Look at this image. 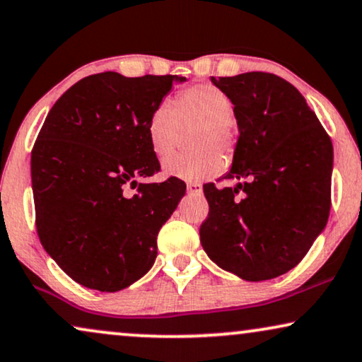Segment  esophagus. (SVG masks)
Here are the masks:
<instances>
[{"instance_id":"34e87169","label":"esophagus","mask_w":362,"mask_h":362,"mask_svg":"<svg viewBox=\"0 0 362 362\" xmlns=\"http://www.w3.org/2000/svg\"><path fill=\"white\" fill-rule=\"evenodd\" d=\"M187 192L189 194H202V186L199 182H187Z\"/></svg>"}]
</instances>
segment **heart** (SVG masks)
Masks as SVG:
<instances>
[{
    "label": "heart",
    "mask_w": 362,
    "mask_h": 362,
    "mask_svg": "<svg viewBox=\"0 0 362 362\" xmlns=\"http://www.w3.org/2000/svg\"><path fill=\"white\" fill-rule=\"evenodd\" d=\"M232 118L234 105L230 98L211 83L187 88L177 98L176 105L170 100L158 103L148 118L146 133L151 150L160 160H165L176 150L181 127L199 125L192 136V146L197 151L166 161L163 166L165 175L185 181H199L221 173L224 158L214 148L217 146L226 155L234 150Z\"/></svg>",
    "instance_id": "obj_1"
}]
</instances>
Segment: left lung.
<instances>
[{"label":"left lung","mask_w":362,"mask_h":362,"mask_svg":"<svg viewBox=\"0 0 362 362\" xmlns=\"http://www.w3.org/2000/svg\"><path fill=\"white\" fill-rule=\"evenodd\" d=\"M211 82L234 105L239 138L224 177L239 182L204 186L209 216L199 230L202 249L242 280L275 279L298 265L325 230L333 145L285 78L245 72Z\"/></svg>","instance_id":"1"}]
</instances>
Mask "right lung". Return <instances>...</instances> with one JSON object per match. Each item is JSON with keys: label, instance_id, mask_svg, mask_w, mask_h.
<instances>
[{"label": "right lung", "instance_id": "1", "mask_svg": "<svg viewBox=\"0 0 362 362\" xmlns=\"http://www.w3.org/2000/svg\"><path fill=\"white\" fill-rule=\"evenodd\" d=\"M182 82L93 74L47 113L31 153L37 234L51 259L87 288L123 290L155 264L156 235L186 185L177 177L138 182L160 171L146 123ZM128 185L139 187L135 195Z\"/></svg>", "mask_w": 362, "mask_h": 362}]
</instances>
